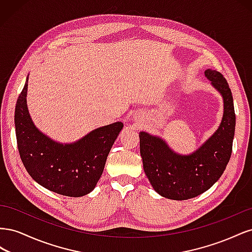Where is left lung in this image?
I'll return each mask as SVG.
<instances>
[{
	"label": "left lung",
	"mask_w": 252,
	"mask_h": 252,
	"mask_svg": "<svg viewBox=\"0 0 252 252\" xmlns=\"http://www.w3.org/2000/svg\"><path fill=\"white\" fill-rule=\"evenodd\" d=\"M205 75L222 94L224 114L218 130L189 156L175 154L158 136L140 132L144 171L156 191L175 201L192 199L208 190L223 174L232 152L235 129L233 98L223 74L207 69Z\"/></svg>",
	"instance_id": "8db88e82"
}]
</instances>
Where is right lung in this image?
<instances>
[{
    "instance_id": "1",
    "label": "right lung",
    "mask_w": 252,
    "mask_h": 252,
    "mask_svg": "<svg viewBox=\"0 0 252 252\" xmlns=\"http://www.w3.org/2000/svg\"><path fill=\"white\" fill-rule=\"evenodd\" d=\"M27 86L28 77L14 112L18 148L27 172L36 183L56 193L72 197L88 194L101 178L123 123L117 122L94 129L72 144L55 142L34 126L29 116Z\"/></svg>"
}]
</instances>
